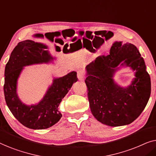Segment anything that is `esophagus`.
Segmentation results:
<instances>
[{"mask_svg":"<svg viewBox=\"0 0 156 156\" xmlns=\"http://www.w3.org/2000/svg\"><path fill=\"white\" fill-rule=\"evenodd\" d=\"M77 77L79 80L80 81L84 80L85 78V73L84 72V71H82V70H79L77 72Z\"/></svg>","mask_w":156,"mask_h":156,"instance_id":"1","label":"esophagus"}]
</instances>
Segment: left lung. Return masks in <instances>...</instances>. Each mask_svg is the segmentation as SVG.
<instances>
[{
	"mask_svg": "<svg viewBox=\"0 0 156 156\" xmlns=\"http://www.w3.org/2000/svg\"><path fill=\"white\" fill-rule=\"evenodd\" d=\"M119 65L136 71L135 78L126 87H120L112 79ZM86 69L89 106L97 121L109 126H121L140 116L150 98L151 84L144 59L135 45L115 42L109 54L97 57Z\"/></svg>",
	"mask_w": 156,
	"mask_h": 156,
	"instance_id": "obj_1",
	"label": "left lung"
}]
</instances>
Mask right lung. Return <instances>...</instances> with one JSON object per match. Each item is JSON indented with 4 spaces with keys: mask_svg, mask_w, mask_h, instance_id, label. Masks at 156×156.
<instances>
[{
    "mask_svg": "<svg viewBox=\"0 0 156 156\" xmlns=\"http://www.w3.org/2000/svg\"><path fill=\"white\" fill-rule=\"evenodd\" d=\"M53 59L48 45L27 40L17 44L6 64L3 87L6 104L15 118L29 129H45L58 122L62 116L58 109L59 104L78 80L74 71L62 77L54 78L39 103L30 106L23 104L17 94V82L23 67L48 63Z\"/></svg>",
    "mask_w": 156,
    "mask_h": 156,
    "instance_id": "add662e5",
    "label": "right lung"
}]
</instances>
